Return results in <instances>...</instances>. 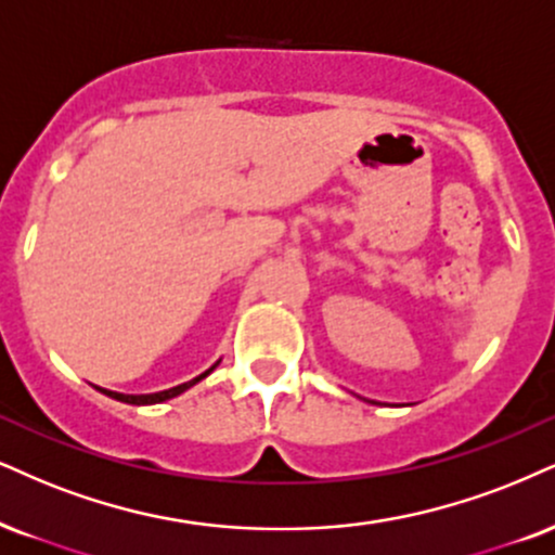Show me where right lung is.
Here are the masks:
<instances>
[{
    "mask_svg": "<svg viewBox=\"0 0 555 555\" xmlns=\"http://www.w3.org/2000/svg\"><path fill=\"white\" fill-rule=\"evenodd\" d=\"M218 365V362H216ZM216 365L214 367H208V371L205 373H201L197 375V378H193V380H188V383H180V386H175V388H167V391H156V393H139V396H133V393H118V391H107V388H98V391H102L105 396H111V399H115V401H122V403H133V406H143V403H162V401H167V399H175V396H180V393H184L188 391L190 386H195L197 380H203L205 375H210L216 371Z\"/></svg>",
    "mask_w": 555,
    "mask_h": 555,
    "instance_id": "right-lung-1",
    "label": "right lung"
}]
</instances>
